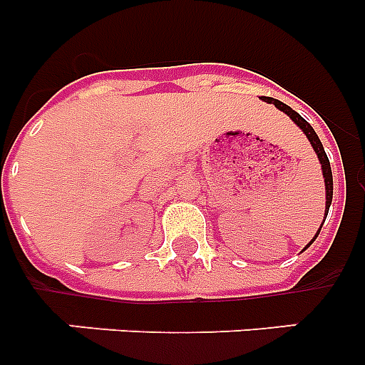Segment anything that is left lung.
I'll use <instances>...</instances> for the list:
<instances>
[{
  "mask_svg": "<svg viewBox=\"0 0 365 365\" xmlns=\"http://www.w3.org/2000/svg\"><path fill=\"white\" fill-rule=\"evenodd\" d=\"M263 100H265V102H269V104L276 106V108H278L279 111L287 113V115H289V117L292 118V122H294L296 125H299V130H302L303 133L307 135L309 143H311L312 148H314L316 155H318V160H320V164H322V172H324V179H325V217H327L329 206H331V201H333V172H331V164H329V159H327V155H325L324 146H322L320 138H318L316 131L312 130V125L309 124V122L305 120V118H303L302 115H298V113H296L294 109L289 108V106L283 104V102H279V100L270 98V96H265V98H263ZM324 221H325V219H324ZM322 227H324V222H322ZM322 227L318 228V232H316V235H314V237H312V241H314L316 237H318V234H320ZM312 241H311V243H312ZM311 243H309V245H311ZM309 245L305 248H309ZM305 248H303V250H305Z\"/></svg>",
  "mask_w": 365,
  "mask_h": 365,
  "instance_id": "8db88e82",
  "label": "left lung"
}]
</instances>
